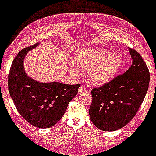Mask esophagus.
<instances>
[{
    "label": "esophagus",
    "instance_id": "esophagus-1",
    "mask_svg": "<svg viewBox=\"0 0 156 156\" xmlns=\"http://www.w3.org/2000/svg\"><path fill=\"white\" fill-rule=\"evenodd\" d=\"M87 91V89L86 87H84V86H80V88H79V92L80 93H82V92H84V91Z\"/></svg>",
    "mask_w": 156,
    "mask_h": 156
}]
</instances>
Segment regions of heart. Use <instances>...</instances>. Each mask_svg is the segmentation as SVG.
<instances>
[{"instance_id": "obj_1", "label": "heart", "mask_w": 156, "mask_h": 156, "mask_svg": "<svg viewBox=\"0 0 156 156\" xmlns=\"http://www.w3.org/2000/svg\"><path fill=\"white\" fill-rule=\"evenodd\" d=\"M121 63L119 55L106 50H92L79 52L73 59V65L69 70L72 73L80 75L77 68L89 71L90 80L95 84H104L109 81L118 69Z\"/></svg>"}]
</instances>
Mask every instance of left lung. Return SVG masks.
I'll return each instance as SVG.
<instances>
[{
  "mask_svg": "<svg viewBox=\"0 0 156 156\" xmlns=\"http://www.w3.org/2000/svg\"><path fill=\"white\" fill-rule=\"evenodd\" d=\"M129 50L133 59L129 69L91 91L92 101L89 116L95 126L101 131H116L129 123L148 91V68L137 51Z\"/></svg>",
  "mask_w": 156,
  "mask_h": 156,
  "instance_id": "obj_1",
  "label": "left lung"
}]
</instances>
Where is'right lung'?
<instances>
[{
  "instance_id": "add662e5",
  "label": "right lung",
  "mask_w": 156,
  "mask_h": 156,
  "mask_svg": "<svg viewBox=\"0 0 156 156\" xmlns=\"http://www.w3.org/2000/svg\"><path fill=\"white\" fill-rule=\"evenodd\" d=\"M38 44L37 42L23 49L15 57L8 74V84L19 114L34 126L46 129L60 120L68 104L77 94L80 84L40 83L28 77L23 68V59L27 51Z\"/></svg>"
}]
</instances>
